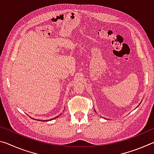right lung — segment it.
Segmentation results:
<instances>
[{"instance_id": "1", "label": "right lung", "mask_w": 154, "mask_h": 154, "mask_svg": "<svg viewBox=\"0 0 154 154\" xmlns=\"http://www.w3.org/2000/svg\"><path fill=\"white\" fill-rule=\"evenodd\" d=\"M56 118H58V116H57V117H56V118H53V119H56ZM44 121H45V120H44ZM46 121H48V120H46Z\"/></svg>"}]
</instances>
